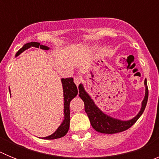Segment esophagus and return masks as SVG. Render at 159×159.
I'll use <instances>...</instances> for the list:
<instances>
[{
  "label": "esophagus",
  "instance_id": "obj_1",
  "mask_svg": "<svg viewBox=\"0 0 159 159\" xmlns=\"http://www.w3.org/2000/svg\"><path fill=\"white\" fill-rule=\"evenodd\" d=\"M74 83H75L76 86H78L79 84L81 83V79L79 78V77H75L74 78Z\"/></svg>",
  "mask_w": 159,
  "mask_h": 159
}]
</instances>
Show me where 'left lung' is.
<instances>
[{
	"mask_svg": "<svg viewBox=\"0 0 159 159\" xmlns=\"http://www.w3.org/2000/svg\"><path fill=\"white\" fill-rule=\"evenodd\" d=\"M144 84H145L146 92L145 97L142 102L141 109L135 117L133 118L130 120H127V121H123L120 119H115V118L111 117V116L103 113L95 105L91 96L85 92L83 84H80L79 85V93H80V95H79L84 101V109H85V111H86L87 115L89 118L92 127L96 131L103 133V134H116V133L124 131V130L130 128L132 125L135 123L139 118L142 116V114L143 113L146 106H147V99H148V88H147V80H145V81H144Z\"/></svg>",
	"mask_w": 159,
	"mask_h": 159,
	"instance_id": "left-lung-1",
	"label": "left lung"
}]
</instances>
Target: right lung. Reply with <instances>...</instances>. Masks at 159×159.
<instances>
[{
    "label": "right lung",
    "mask_w": 159,
    "mask_h": 159,
    "mask_svg": "<svg viewBox=\"0 0 159 159\" xmlns=\"http://www.w3.org/2000/svg\"><path fill=\"white\" fill-rule=\"evenodd\" d=\"M31 47L40 48L43 49V50H48L49 48L47 46L42 45L38 42H30V43H25V45L20 49L19 51L16 52V57L19 56L21 52L25 51L26 49L29 48ZM61 82L63 85V91H64V119L63 120L62 123L60 124V127H58L56 131L51 135L47 136V137L43 138V139H60L61 137H64L68 131L70 125V109L69 104L71 99L75 98L78 94V89L77 87L73 81V78H66L61 79ZM10 92V89H9Z\"/></svg>",
    "instance_id": "right-lung-1"
}]
</instances>
